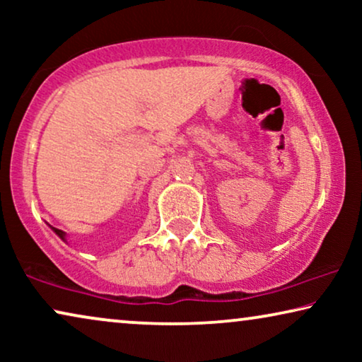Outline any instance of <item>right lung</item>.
<instances>
[{
  "label": "right lung",
  "mask_w": 362,
  "mask_h": 362,
  "mask_svg": "<svg viewBox=\"0 0 362 362\" xmlns=\"http://www.w3.org/2000/svg\"><path fill=\"white\" fill-rule=\"evenodd\" d=\"M49 227H51V229H52L54 232H56V235L61 237V239H62L64 242H67V239H66V232L61 230V229H56V227H52V226H49Z\"/></svg>",
  "instance_id": "right-lung-1"
}]
</instances>
